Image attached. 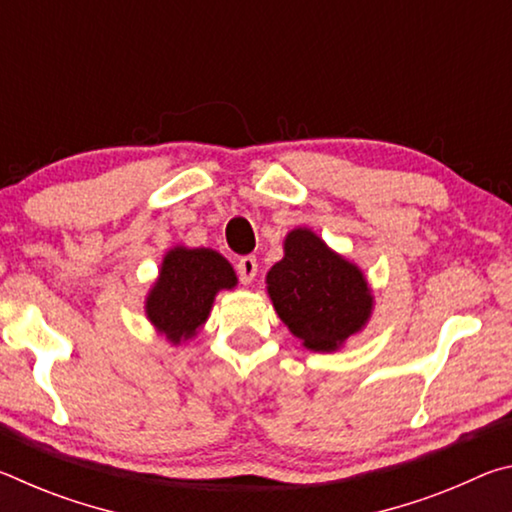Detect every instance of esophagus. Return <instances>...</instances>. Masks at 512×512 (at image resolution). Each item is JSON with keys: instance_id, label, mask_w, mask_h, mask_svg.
I'll use <instances>...</instances> for the list:
<instances>
[{"instance_id": "obj_1", "label": "esophagus", "mask_w": 512, "mask_h": 512, "mask_svg": "<svg viewBox=\"0 0 512 512\" xmlns=\"http://www.w3.org/2000/svg\"><path fill=\"white\" fill-rule=\"evenodd\" d=\"M237 273H239V280L241 284H250L255 280L257 275V259L253 255H244L239 257L237 262Z\"/></svg>"}]
</instances>
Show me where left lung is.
<instances>
[{
  "mask_svg": "<svg viewBox=\"0 0 512 512\" xmlns=\"http://www.w3.org/2000/svg\"><path fill=\"white\" fill-rule=\"evenodd\" d=\"M266 284L277 316L307 350H336L370 318L366 277L307 228L289 232Z\"/></svg>",
  "mask_w": 512,
  "mask_h": 512,
  "instance_id": "obj_1",
  "label": "left lung"
}]
</instances>
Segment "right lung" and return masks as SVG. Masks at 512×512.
Wrapping results in <instances>:
<instances>
[{
    "label": "right lung",
    "mask_w": 512,
    "mask_h": 512,
    "mask_svg": "<svg viewBox=\"0 0 512 512\" xmlns=\"http://www.w3.org/2000/svg\"><path fill=\"white\" fill-rule=\"evenodd\" d=\"M235 284V271L216 250L178 246L164 257L158 282L146 298V316L176 345L192 339L205 323L216 293Z\"/></svg>",
    "instance_id": "obj_1"
}]
</instances>
